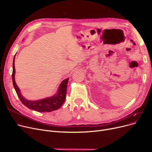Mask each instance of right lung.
Listing matches in <instances>:
<instances>
[{"mask_svg": "<svg viewBox=\"0 0 152 152\" xmlns=\"http://www.w3.org/2000/svg\"><path fill=\"white\" fill-rule=\"evenodd\" d=\"M15 55L13 58V72H12V81L13 87L15 89L16 92L17 94L18 97L22 102L23 104L26 106L27 108L33 110L39 111V112H50L58 109L61 107L66 99L67 84L69 78H67L63 80L60 84L57 93L55 94L53 96L48 97L38 100L31 101L28 100L24 97L20 92L19 87L15 83Z\"/></svg>", "mask_w": 152, "mask_h": 152, "instance_id": "right-lung-1", "label": "right lung"}]
</instances>
